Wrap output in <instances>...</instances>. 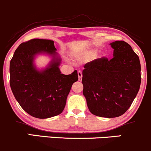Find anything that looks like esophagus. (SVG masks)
<instances>
[{
  "label": "esophagus",
  "mask_w": 151,
  "mask_h": 151,
  "mask_svg": "<svg viewBox=\"0 0 151 151\" xmlns=\"http://www.w3.org/2000/svg\"><path fill=\"white\" fill-rule=\"evenodd\" d=\"M78 77H79V81H82V73L81 71H78Z\"/></svg>",
  "instance_id": "obj_1"
}]
</instances>
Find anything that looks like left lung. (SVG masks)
<instances>
[{"instance_id": "obj_1", "label": "left lung", "mask_w": 151, "mask_h": 151, "mask_svg": "<svg viewBox=\"0 0 151 151\" xmlns=\"http://www.w3.org/2000/svg\"><path fill=\"white\" fill-rule=\"evenodd\" d=\"M113 57H101L84 65L83 94L92 114L102 117L123 115L136 97L140 82V63L130 44L111 43Z\"/></svg>"}]
</instances>
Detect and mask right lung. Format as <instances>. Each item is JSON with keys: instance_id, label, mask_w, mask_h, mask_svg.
<instances>
[{"instance_id": "right-lung-1", "label": "right lung", "mask_w": 151, "mask_h": 151, "mask_svg": "<svg viewBox=\"0 0 151 151\" xmlns=\"http://www.w3.org/2000/svg\"><path fill=\"white\" fill-rule=\"evenodd\" d=\"M54 41L33 39L22 43L10 62V85L15 98L23 110L36 118L58 115L66 105L73 83L78 80L77 70L61 74ZM45 52L53 56L47 68L38 71L33 65L36 54Z\"/></svg>"}]
</instances>
